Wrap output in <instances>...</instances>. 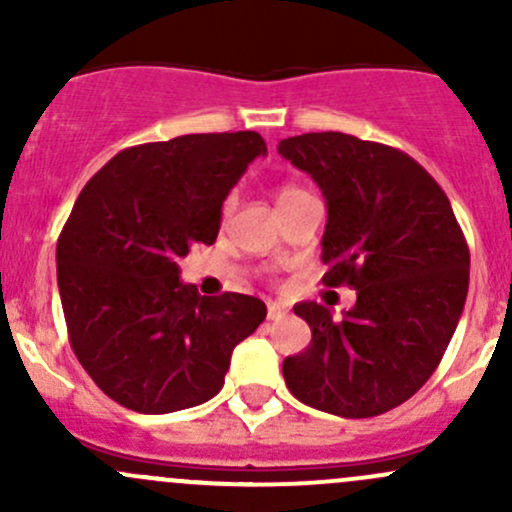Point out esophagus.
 <instances>
[{
	"label": "esophagus",
	"mask_w": 512,
	"mask_h": 512,
	"mask_svg": "<svg viewBox=\"0 0 512 512\" xmlns=\"http://www.w3.org/2000/svg\"><path fill=\"white\" fill-rule=\"evenodd\" d=\"M267 317H270L272 322H277V319H285L287 317V307H285V304L270 302V304H267Z\"/></svg>",
	"instance_id": "obj_1"
}]
</instances>
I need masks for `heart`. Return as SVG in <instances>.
I'll list each match as a JSON object with an SVG mask.
<instances>
[{
  "label": "heart",
  "instance_id": "b5f03b06",
  "mask_svg": "<svg viewBox=\"0 0 512 512\" xmlns=\"http://www.w3.org/2000/svg\"><path fill=\"white\" fill-rule=\"evenodd\" d=\"M294 193H299V188H294V185H282V188L277 190L275 200H277V203H282V200H287L289 195H294Z\"/></svg>",
  "mask_w": 512,
  "mask_h": 512
}]
</instances>
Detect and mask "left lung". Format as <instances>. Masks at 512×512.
<instances>
[{
  "label": "left lung",
  "mask_w": 512,
  "mask_h": 512,
  "mask_svg": "<svg viewBox=\"0 0 512 512\" xmlns=\"http://www.w3.org/2000/svg\"><path fill=\"white\" fill-rule=\"evenodd\" d=\"M277 151L327 200L322 282L356 289L342 322L324 304H294L312 342L282 364L287 389L334 416L386 414L426 384L456 332L466 237L441 185L399 148L324 131L285 138Z\"/></svg>",
  "instance_id": "1"
}]
</instances>
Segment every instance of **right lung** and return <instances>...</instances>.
Returning a JSON list of instances; mask_svg holds the SVG:
<instances>
[{"label":"right lung","instance_id":"add662e5","mask_svg":"<svg viewBox=\"0 0 512 512\" xmlns=\"http://www.w3.org/2000/svg\"><path fill=\"white\" fill-rule=\"evenodd\" d=\"M260 133H190L113 156L84 185L56 242L69 342L116 404L170 414L213 399L232 349L267 317L262 299L200 297L178 260L213 245L223 203Z\"/></svg>","mask_w":512,"mask_h":512}]
</instances>
